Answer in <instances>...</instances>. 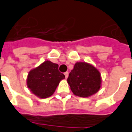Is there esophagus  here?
Instances as JSON below:
<instances>
[{
    "label": "esophagus",
    "instance_id": "obj_1",
    "mask_svg": "<svg viewBox=\"0 0 132 132\" xmlns=\"http://www.w3.org/2000/svg\"><path fill=\"white\" fill-rule=\"evenodd\" d=\"M64 75H65V78H67L69 77V73H68V72L64 73Z\"/></svg>",
    "mask_w": 132,
    "mask_h": 132
}]
</instances>
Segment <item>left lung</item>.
Here are the masks:
<instances>
[{
  "label": "left lung",
  "mask_w": 132,
  "mask_h": 132,
  "mask_svg": "<svg viewBox=\"0 0 132 132\" xmlns=\"http://www.w3.org/2000/svg\"><path fill=\"white\" fill-rule=\"evenodd\" d=\"M67 82L74 95L85 98L98 92L102 80L99 71L92 64L76 62Z\"/></svg>",
  "instance_id": "obj_1"
}]
</instances>
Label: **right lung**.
Here are the masks:
<instances>
[{
	"label": "right lung",
	"mask_w": 132,
	"mask_h": 132,
	"mask_svg": "<svg viewBox=\"0 0 132 132\" xmlns=\"http://www.w3.org/2000/svg\"><path fill=\"white\" fill-rule=\"evenodd\" d=\"M58 68L57 63L47 60L31 69L26 78V85L31 92L40 98L51 96L60 81L65 78Z\"/></svg>",
	"instance_id": "obj_1"
}]
</instances>
